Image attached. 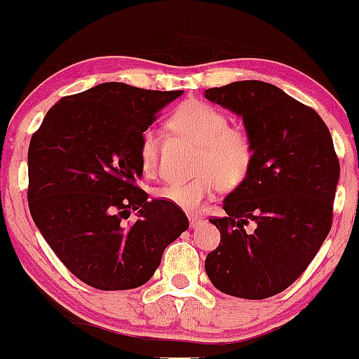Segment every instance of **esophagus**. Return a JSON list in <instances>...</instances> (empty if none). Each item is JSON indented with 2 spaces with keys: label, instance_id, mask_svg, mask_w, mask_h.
<instances>
[{
  "label": "esophagus",
  "instance_id": "obj_1",
  "mask_svg": "<svg viewBox=\"0 0 359 359\" xmlns=\"http://www.w3.org/2000/svg\"><path fill=\"white\" fill-rule=\"evenodd\" d=\"M203 224V219H201V217H198V215H190V225L193 229L195 227H198V225H201Z\"/></svg>",
  "mask_w": 359,
  "mask_h": 359
}]
</instances>
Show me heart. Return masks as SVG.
<instances>
[{"mask_svg": "<svg viewBox=\"0 0 359 359\" xmlns=\"http://www.w3.org/2000/svg\"><path fill=\"white\" fill-rule=\"evenodd\" d=\"M169 127L198 144L195 169L190 180L166 181L156 190L159 200L187 212H196L222 188H236L251 172L255 146L243 128L229 127L222 111L203 102H187L169 116ZM159 135L146 128L139 140V161L144 175L156 172L159 161Z\"/></svg>", "mask_w": 359, "mask_h": 359, "instance_id": "obj_1", "label": "heart"}]
</instances>
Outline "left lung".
Here are the masks:
<instances>
[{
  "instance_id": "8db88e82",
  "label": "left lung",
  "mask_w": 359,
  "mask_h": 359,
  "mask_svg": "<svg viewBox=\"0 0 359 359\" xmlns=\"http://www.w3.org/2000/svg\"><path fill=\"white\" fill-rule=\"evenodd\" d=\"M243 118L255 146L245 181L210 219L220 244L205 259L213 287L261 300L288 288L317 255L332 225L339 159L319 114L280 88L236 81L205 91ZM252 223L255 231H245Z\"/></svg>"
}]
</instances>
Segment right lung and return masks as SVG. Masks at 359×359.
<instances>
[{
  "label": "right lung",
  "mask_w": 359,
  "mask_h": 359,
  "mask_svg": "<svg viewBox=\"0 0 359 359\" xmlns=\"http://www.w3.org/2000/svg\"><path fill=\"white\" fill-rule=\"evenodd\" d=\"M181 95L103 83L60 98L32 135V219L64 266L93 288L144 285L190 225L180 207L149 201L137 187L140 134Z\"/></svg>",
  "instance_id": "right-lung-1"
}]
</instances>
